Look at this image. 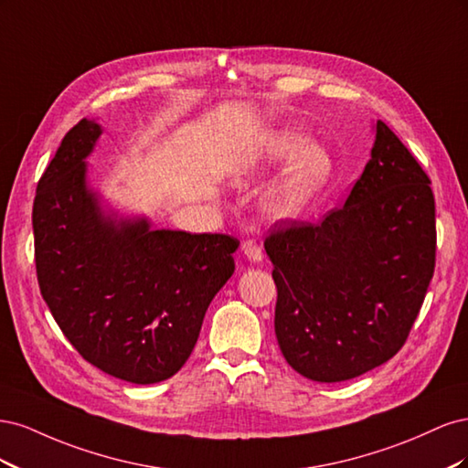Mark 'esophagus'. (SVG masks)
Returning a JSON list of instances; mask_svg holds the SVG:
<instances>
[{
  "label": "esophagus",
  "instance_id": "1",
  "mask_svg": "<svg viewBox=\"0 0 468 468\" xmlns=\"http://www.w3.org/2000/svg\"><path fill=\"white\" fill-rule=\"evenodd\" d=\"M242 253L251 263H260L263 258V250L256 239H246V242H242Z\"/></svg>",
  "mask_w": 468,
  "mask_h": 468
}]
</instances>
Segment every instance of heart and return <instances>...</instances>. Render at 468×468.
I'll return each instance as SVG.
<instances>
[{
    "label": "heart",
    "mask_w": 468,
    "mask_h": 468,
    "mask_svg": "<svg viewBox=\"0 0 468 468\" xmlns=\"http://www.w3.org/2000/svg\"><path fill=\"white\" fill-rule=\"evenodd\" d=\"M287 167L263 191L261 208L273 222L301 218L308 205L328 186L332 176L330 154L294 129H275L260 134L250 167L267 169L282 162Z\"/></svg>",
    "instance_id": "heart-1"
}]
</instances>
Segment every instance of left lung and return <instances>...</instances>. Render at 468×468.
Masks as SVG:
<instances>
[{"mask_svg": "<svg viewBox=\"0 0 468 468\" xmlns=\"http://www.w3.org/2000/svg\"><path fill=\"white\" fill-rule=\"evenodd\" d=\"M373 133L371 160L342 208L265 239L281 353L316 382L356 378L392 359L433 277L430 177L385 122Z\"/></svg>", "mask_w": 468, "mask_h": 468, "instance_id": "obj_1", "label": "left lung"}]
</instances>
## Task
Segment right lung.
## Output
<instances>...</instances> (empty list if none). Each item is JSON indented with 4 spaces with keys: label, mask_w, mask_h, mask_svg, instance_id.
Segmentation results:
<instances>
[{
    "label": "right lung",
    "mask_w": 468,
    "mask_h": 468,
    "mask_svg": "<svg viewBox=\"0 0 468 468\" xmlns=\"http://www.w3.org/2000/svg\"><path fill=\"white\" fill-rule=\"evenodd\" d=\"M101 134L95 119L80 121L38 181L37 277L83 359L115 378L154 385L189 359L210 301L234 273L239 242L154 229L148 217L111 207L86 162Z\"/></svg>",
    "instance_id": "obj_1"
}]
</instances>
